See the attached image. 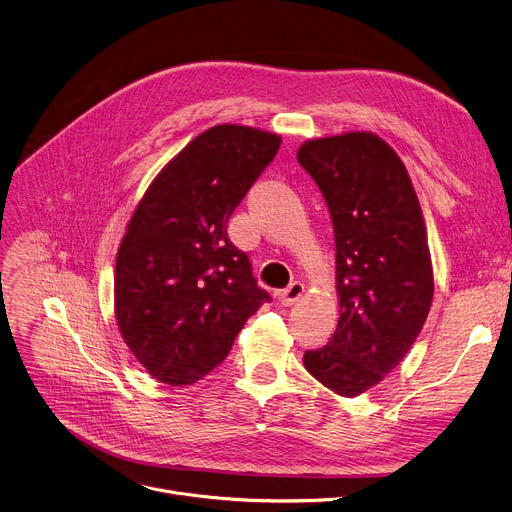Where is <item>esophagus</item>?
Wrapping results in <instances>:
<instances>
[{
  "mask_svg": "<svg viewBox=\"0 0 512 512\" xmlns=\"http://www.w3.org/2000/svg\"><path fill=\"white\" fill-rule=\"evenodd\" d=\"M303 293H305V285H303V282L295 280V282H291V285H289L287 289L278 291V293H276V297H278V301H280L282 305H285V307H291V305H295V303L303 297Z\"/></svg>",
  "mask_w": 512,
  "mask_h": 512,
  "instance_id": "obj_1",
  "label": "esophagus"
}]
</instances>
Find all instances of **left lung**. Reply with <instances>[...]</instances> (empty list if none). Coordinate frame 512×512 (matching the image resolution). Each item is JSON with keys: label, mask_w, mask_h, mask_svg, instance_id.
Wrapping results in <instances>:
<instances>
[{"label": "left lung", "mask_w": 512, "mask_h": 512, "mask_svg": "<svg viewBox=\"0 0 512 512\" xmlns=\"http://www.w3.org/2000/svg\"><path fill=\"white\" fill-rule=\"evenodd\" d=\"M299 164L333 223L337 329L303 364L323 386L358 396L403 362L433 301V266L403 160L372 132L307 140Z\"/></svg>", "instance_id": "1"}]
</instances>
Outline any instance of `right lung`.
I'll use <instances>...</instances> for the list:
<instances>
[{
    "label": "right lung",
    "instance_id": "obj_1",
    "mask_svg": "<svg viewBox=\"0 0 512 512\" xmlns=\"http://www.w3.org/2000/svg\"><path fill=\"white\" fill-rule=\"evenodd\" d=\"M278 148L276 134L213 126L140 199L118 250L113 299L124 342L156 380L203 378L270 301L248 256L227 238V219Z\"/></svg>",
    "mask_w": 512,
    "mask_h": 512
}]
</instances>
